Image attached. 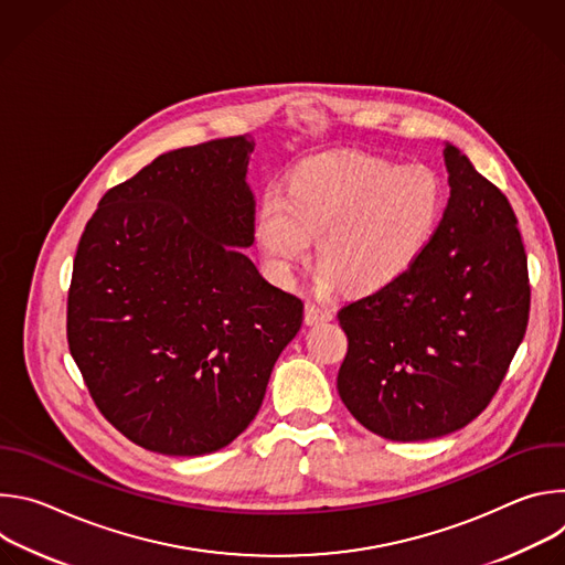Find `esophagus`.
Instances as JSON below:
<instances>
[{
  "label": "esophagus",
  "instance_id": "obj_1",
  "mask_svg": "<svg viewBox=\"0 0 565 565\" xmlns=\"http://www.w3.org/2000/svg\"><path fill=\"white\" fill-rule=\"evenodd\" d=\"M333 319V310L319 301H306V324L315 327V324H324V321Z\"/></svg>",
  "mask_w": 565,
  "mask_h": 565
}]
</instances>
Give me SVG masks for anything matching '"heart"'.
<instances>
[{
  "label": "heart",
  "mask_w": 565,
  "mask_h": 565,
  "mask_svg": "<svg viewBox=\"0 0 565 565\" xmlns=\"http://www.w3.org/2000/svg\"><path fill=\"white\" fill-rule=\"evenodd\" d=\"M445 212L440 174L423 163L349 151L299 163L286 190L270 188L255 216L257 244L281 281H290L319 236V284L355 292L397 284L427 253Z\"/></svg>",
  "instance_id": "obj_1"
}]
</instances>
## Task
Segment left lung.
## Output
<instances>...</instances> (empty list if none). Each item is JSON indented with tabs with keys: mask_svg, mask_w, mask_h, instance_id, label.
<instances>
[{
	"mask_svg": "<svg viewBox=\"0 0 565 565\" xmlns=\"http://www.w3.org/2000/svg\"><path fill=\"white\" fill-rule=\"evenodd\" d=\"M451 196L423 259L386 290L347 303L338 391L369 431L399 443L469 425L523 342L530 279L508 196L445 147Z\"/></svg>",
	"mask_w": 565,
	"mask_h": 565,
	"instance_id": "obj_1",
	"label": "left lung"
}]
</instances>
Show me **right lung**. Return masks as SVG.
Here are the masks:
<instances>
[{"mask_svg": "<svg viewBox=\"0 0 565 565\" xmlns=\"http://www.w3.org/2000/svg\"><path fill=\"white\" fill-rule=\"evenodd\" d=\"M248 134L158 156L89 218L66 301L68 351L100 414L168 456L230 445L297 335L299 297L238 248L255 241Z\"/></svg>", "mask_w": 565, "mask_h": 565, "instance_id": "right-lung-1", "label": "right lung"}]
</instances>
